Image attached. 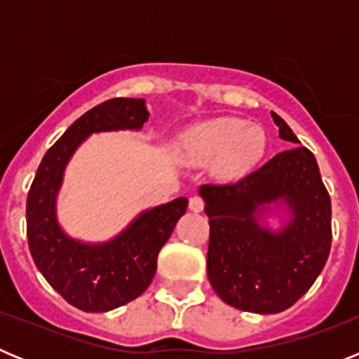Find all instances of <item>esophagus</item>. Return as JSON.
<instances>
[{
	"label": "esophagus",
	"mask_w": 359,
	"mask_h": 359,
	"mask_svg": "<svg viewBox=\"0 0 359 359\" xmlns=\"http://www.w3.org/2000/svg\"><path fill=\"white\" fill-rule=\"evenodd\" d=\"M189 208L192 212H196V214H198V212H201L203 208H205V201H203V199L199 198V196H194V198H190Z\"/></svg>",
	"instance_id": "esophagus-1"
}]
</instances>
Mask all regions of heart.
I'll list each match as a JSON object with an SVG mask.
<instances>
[{"label":"heart","mask_w":359,"mask_h":359,"mask_svg":"<svg viewBox=\"0 0 359 359\" xmlns=\"http://www.w3.org/2000/svg\"><path fill=\"white\" fill-rule=\"evenodd\" d=\"M264 129L246 120L221 116L196 123L177 142L183 160L190 165L214 163V172L237 180L255 169L266 152Z\"/></svg>","instance_id":"heart-1"}]
</instances>
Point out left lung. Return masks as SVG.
Masks as SVG:
<instances>
[{"label": "left lung", "instance_id": "left-lung-1", "mask_svg": "<svg viewBox=\"0 0 359 359\" xmlns=\"http://www.w3.org/2000/svg\"><path fill=\"white\" fill-rule=\"evenodd\" d=\"M282 140L300 144L271 111ZM210 224L207 273L228 306L273 315L293 306L322 273L331 252V198L315 154L297 145L237 183L201 185ZM271 206L290 219L280 231L262 224Z\"/></svg>", "mask_w": 359, "mask_h": 359}]
</instances>
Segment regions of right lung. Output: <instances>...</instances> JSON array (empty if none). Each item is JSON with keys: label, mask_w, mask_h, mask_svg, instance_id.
<instances>
[{"label": "right lung", "mask_w": 359, "mask_h": 359, "mask_svg": "<svg viewBox=\"0 0 359 359\" xmlns=\"http://www.w3.org/2000/svg\"><path fill=\"white\" fill-rule=\"evenodd\" d=\"M147 120L144 98H111L95 106L46 151L28 192L32 259L50 286L86 313H106L140 297L156 273L161 246L187 212V198L149 208L106 243L73 239L57 221V194L79 145L93 133L140 131Z\"/></svg>", "instance_id": "1"}]
</instances>
